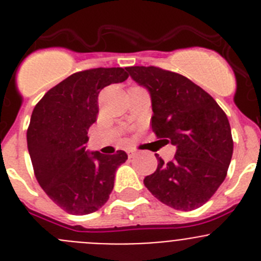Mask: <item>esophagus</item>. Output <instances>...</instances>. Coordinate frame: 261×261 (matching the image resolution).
I'll return each instance as SVG.
<instances>
[{
  "mask_svg": "<svg viewBox=\"0 0 261 261\" xmlns=\"http://www.w3.org/2000/svg\"><path fill=\"white\" fill-rule=\"evenodd\" d=\"M136 154H137V150H135V149H130V150H128V155H129V158L135 156Z\"/></svg>",
  "mask_w": 261,
  "mask_h": 261,
  "instance_id": "esophagus-1",
  "label": "esophagus"
}]
</instances>
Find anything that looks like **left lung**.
Returning a JSON list of instances; mask_svg holds the SVG:
<instances>
[{"mask_svg": "<svg viewBox=\"0 0 261 261\" xmlns=\"http://www.w3.org/2000/svg\"><path fill=\"white\" fill-rule=\"evenodd\" d=\"M151 97V128L159 141L176 146L173 160L155 154L158 168L143 184L174 210L204 204L226 177L233 138L226 114L207 92L180 73L159 67H126Z\"/></svg>", "mask_w": 261, "mask_h": 261, "instance_id": "1", "label": "left lung"}]
</instances>
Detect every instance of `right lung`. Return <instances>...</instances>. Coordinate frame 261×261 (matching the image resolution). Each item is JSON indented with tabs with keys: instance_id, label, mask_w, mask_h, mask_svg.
<instances>
[{
	"instance_id": "add662e5",
	"label": "right lung",
	"mask_w": 261,
	"mask_h": 261,
	"mask_svg": "<svg viewBox=\"0 0 261 261\" xmlns=\"http://www.w3.org/2000/svg\"><path fill=\"white\" fill-rule=\"evenodd\" d=\"M121 67L76 72L49 90L35 106L27 130L33 171L47 197L72 215H88L109 200L115 172L128 155L85 151L88 130L98 115V94L123 83Z\"/></svg>"
}]
</instances>
